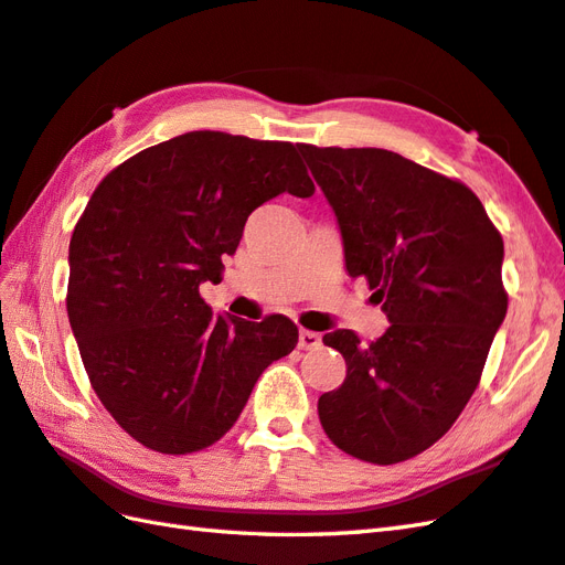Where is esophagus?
<instances>
[{"label": "esophagus", "mask_w": 565, "mask_h": 565, "mask_svg": "<svg viewBox=\"0 0 565 565\" xmlns=\"http://www.w3.org/2000/svg\"><path fill=\"white\" fill-rule=\"evenodd\" d=\"M299 350H316L321 345V335L313 333V330H299Z\"/></svg>", "instance_id": "1"}]
</instances>
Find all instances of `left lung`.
Wrapping results in <instances>:
<instances>
[{"mask_svg": "<svg viewBox=\"0 0 565 565\" xmlns=\"http://www.w3.org/2000/svg\"><path fill=\"white\" fill-rule=\"evenodd\" d=\"M333 205L345 268L376 290L388 330L362 342L333 330L342 386L319 397V419L340 450L395 465L434 446L479 386L505 319L503 239L470 186L383 148L301 143Z\"/></svg>", "mask_w": 565, "mask_h": 565, "instance_id": "1", "label": "left lung"}]
</instances>
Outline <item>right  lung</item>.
Wrapping results in <instances>:
<instances>
[{"label":"right lung","instance_id":"obj_1","mask_svg":"<svg viewBox=\"0 0 565 565\" xmlns=\"http://www.w3.org/2000/svg\"><path fill=\"white\" fill-rule=\"evenodd\" d=\"M313 182L297 146L189 131L131 156L95 186L68 244L66 313L95 395L136 441L186 456L237 422L264 369L297 345L280 313L215 316L246 217Z\"/></svg>","mask_w":565,"mask_h":565}]
</instances>
